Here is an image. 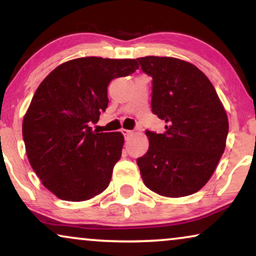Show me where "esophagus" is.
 I'll return each mask as SVG.
<instances>
[{
	"instance_id": "esophagus-1",
	"label": "esophagus",
	"mask_w": 256,
	"mask_h": 256,
	"mask_svg": "<svg viewBox=\"0 0 256 256\" xmlns=\"http://www.w3.org/2000/svg\"><path fill=\"white\" fill-rule=\"evenodd\" d=\"M122 132H124L126 136L132 135V130H129V129H122Z\"/></svg>"
}]
</instances>
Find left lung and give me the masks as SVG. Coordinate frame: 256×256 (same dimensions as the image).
I'll return each mask as SVG.
<instances>
[{
    "label": "left lung",
    "instance_id": "8db88e82",
    "mask_svg": "<svg viewBox=\"0 0 256 256\" xmlns=\"http://www.w3.org/2000/svg\"><path fill=\"white\" fill-rule=\"evenodd\" d=\"M152 76V110L166 122L163 134L146 130L149 149L138 158L143 183L166 197L200 190L226 146L228 118L212 82L182 59L148 56L136 59Z\"/></svg>",
    "mask_w": 256,
    "mask_h": 256
}]
</instances>
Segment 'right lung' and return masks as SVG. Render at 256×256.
<instances>
[{"label":"right lung","instance_id":"obj_1","mask_svg":"<svg viewBox=\"0 0 256 256\" xmlns=\"http://www.w3.org/2000/svg\"><path fill=\"white\" fill-rule=\"evenodd\" d=\"M138 68L135 59L85 57L56 68L38 86L23 118L28 160L56 197L82 202L110 185L124 135L94 132L108 106L107 87Z\"/></svg>","mask_w":256,"mask_h":256}]
</instances>
